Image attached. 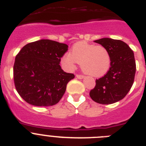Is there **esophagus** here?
<instances>
[{
	"label": "esophagus",
	"mask_w": 146,
	"mask_h": 146,
	"mask_svg": "<svg viewBox=\"0 0 146 146\" xmlns=\"http://www.w3.org/2000/svg\"><path fill=\"white\" fill-rule=\"evenodd\" d=\"M76 77L78 78V79H83L85 77L83 75H80V74H77V75H76Z\"/></svg>",
	"instance_id": "esophagus-1"
}]
</instances>
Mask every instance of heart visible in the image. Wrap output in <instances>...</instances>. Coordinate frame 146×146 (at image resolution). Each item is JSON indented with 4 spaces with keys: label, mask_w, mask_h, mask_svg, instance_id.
<instances>
[{
    "label": "heart",
    "mask_w": 146,
    "mask_h": 146,
    "mask_svg": "<svg viewBox=\"0 0 146 146\" xmlns=\"http://www.w3.org/2000/svg\"><path fill=\"white\" fill-rule=\"evenodd\" d=\"M61 64L67 70H73L76 64H79L85 74L99 77L109 71L111 58L108 50L104 46L80 42L73 45L71 53L62 56Z\"/></svg>",
    "instance_id": "heart-1"
}]
</instances>
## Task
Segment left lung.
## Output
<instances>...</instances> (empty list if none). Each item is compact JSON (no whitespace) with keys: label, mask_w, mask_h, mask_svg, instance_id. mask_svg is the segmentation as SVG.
<instances>
[{"label":"left lung","mask_w":146,"mask_h":146,"mask_svg":"<svg viewBox=\"0 0 146 146\" xmlns=\"http://www.w3.org/2000/svg\"><path fill=\"white\" fill-rule=\"evenodd\" d=\"M94 42L108 49L111 64L108 73L96 80V86L90 91V96L99 104L117 102L126 96L133 85L136 72L134 52L121 40L103 38Z\"/></svg>","instance_id":"1"}]
</instances>
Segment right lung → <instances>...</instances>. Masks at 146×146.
Masks as SVG:
<instances>
[{
  "label": "right lung",
  "instance_id": "obj_1",
  "mask_svg": "<svg viewBox=\"0 0 146 146\" xmlns=\"http://www.w3.org/2000/svg\"><path fill=\"white\" fill-rule=\"evenodd\" d=\"M68 45L50 39L27 44L15 58L14 80L20 96L28 104L38 107L56 104L74 75L60 66Z\"/></svg>",
  "mask_w": 146,
  "mask_h": 146
}]
</instances>
